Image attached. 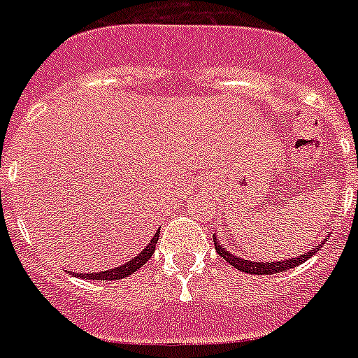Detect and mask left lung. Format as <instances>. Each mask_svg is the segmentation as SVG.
Returning <instances> with one entry per match:
<instances>
[{"label": "left lung", "instance_id": "8db88e82", "mask_svg": "<svg viewBox=\"0 0 358 358\" xmlns=\"http://www.w3.org/2000/svg\"><path fill=\"white\" fill-rule=\"evenodd\" d=\"M213 242H215L216 253L220 255L225 262H229L231 266L236 267L238 271L251 273V275H275V273L287 271V269H291V267H296V266H300L302 262H306V260H309V258L317 253L318 249L322 248V244L326 242V240H324V242H320L318 245H315V248L311 249V251H308V253L300 255V257L289 258V260H276V262H257V260H248V258L236 257L235 253L227 251V249H225L224 245L218 242L216 235H213Z\"/></svg>", "mask_w": 358, "mask_h": 358}]
</instances>
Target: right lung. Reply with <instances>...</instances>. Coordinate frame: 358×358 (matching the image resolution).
I'll return each instance as SVG.
<instances>
[{
  "label": "right lung",
  "instance_id": "right-lung-1",
  "mask_svg": "<svg viewBox=\"0 0 358 358\" xmlns=\"http://www.w3.org/2000/svg\"><path fill=\"white\" fill-rule=\"evenodd\" d=\"M158 236H160V229L156 231L155 236L149 240V244L145 245L142 253L136 255L134 258H131L129 262H125L123 266L114 267V269H107V271H98V273H72V275L80 276V278H85V280H120V278H125V276L133 275L134 271H138L143 264L152 257L156 248V242H158Z\"/></svg>",
  "mask_w": 358,
  "mask_h": 358
}]
</instances>
